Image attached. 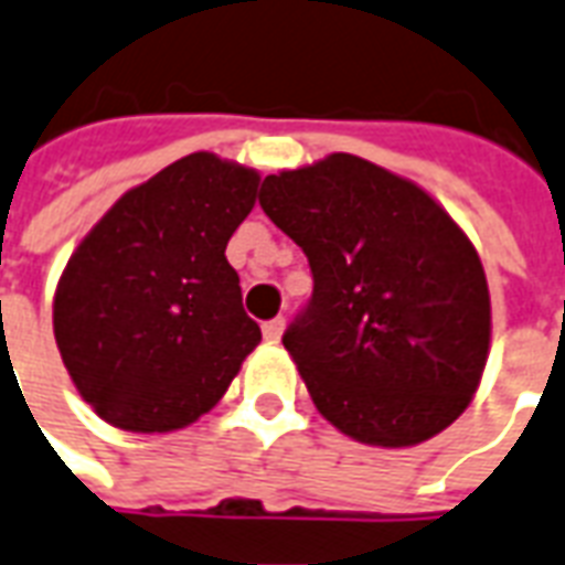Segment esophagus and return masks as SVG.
<instances>
[{
	"mask_svg": "<svg viewBox=\"0 0 565 565\" xmlns=\"http://www.w3.org/2000/svg\"><path fill=\"white\" fill-rule=\"evenodd\" d=\"M282 330H286V318L282 316L270 318V321H265V324H262V333H265L267 342H277V339L282 337Z\"/></svg>",
	"mask_w": 565,
	"mask_h": 565,
	"instance_id": "1",
	"label": "esophagus"
}]
</instances>
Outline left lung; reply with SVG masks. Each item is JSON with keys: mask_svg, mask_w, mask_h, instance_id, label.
Here are the masks:
<instances>
[{"mask_svg": "<svg viewBox=\"0 0 565 565\" xmlns=\"http://www.w3.org/2000/svg\"><path fill=\"white\" fill-rule=\"evenodd\" d=\"M258 205L312 270L282 345L316 408L375 447L444 431L477 393L491 337L465 232L426 190L354 154L267 175Z\"/></svg>", "mask_w": 565, "mask_h": 565, "instance_id": "8db88e82", "label": "left lung"}]
</instances>
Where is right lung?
Wrapping results in <instances>:
<instances>
[{"label":"right lung","instance_id":"1","mask_svg":"<svg viewBox=\"0 0 565 565\" xmlns=\"http://www.w3.org/2000/svg\"><path fill=\"white\" fill-rule=\"evenodd\" d=\"M256 190L253 169L196 151L127 190L76 247L53 330L79 396L106 423H193L262 342L226 262Z\"/></svg>","mask_w":565,"mask_h":565}]
</instances>
